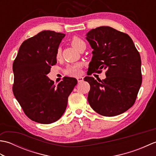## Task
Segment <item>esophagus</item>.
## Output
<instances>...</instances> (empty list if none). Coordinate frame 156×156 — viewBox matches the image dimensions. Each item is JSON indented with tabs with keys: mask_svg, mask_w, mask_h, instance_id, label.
Instances as JSON below:
<instances>
[{
	"mask_svg": "<svg viewBox=\"0 0 156 156\" xmlns=\"http://www.w3.org/2000/svg\"><path fill=\"white\" fill-rule=\"evenodd\" d=\"M77 80H78V82H82L84 81V78L82 77V76H79V77L77 78Z\"/></svg>",
	"mask_w": 156,
	"mask_h": 156,
	"instance_id": "obj_1",
	"label": "esophagus"
}]
</instances>
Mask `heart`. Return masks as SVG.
<instances>
[{"label": "heart", "instance_id": "b5f03b06", "mask_svg": "<svg viewBox=\"0 0 156 156\" xmlns=\"http://www.w3.org/2000/svg\"><path fill=\"white\" fill-rule=\"evenodd\" d=\"M71 44L76 49L79 50V49L81 46L85 44L84 41L78 37H74L71 40ZM61 51L59 49H58L57 52H56V58H59L60 57ZM80 68L81 64H76L74 65H69L67 68L65 69L64 72L66 75L70 76H77L80 73Z\"/></svg>", "mask_w": 156, "mask_h": 156}]
</instances>
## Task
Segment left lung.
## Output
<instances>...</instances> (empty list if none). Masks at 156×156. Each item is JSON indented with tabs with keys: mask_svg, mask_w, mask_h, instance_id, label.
<instances>
[{
	"mask_svg": "<svg viewBox=\"0 0 156 156\" xmlns=\"http://www.w3.org/2000/svg\"><path fill=\"white\" fill-rule=\"evenodd\" d=\"M86 39L93 49L88 75L107 69L102 80L84 78L90 86L89 104L106 117L123 113L135 103L141 85L140 53L127 34L108 26L92 29Z\"/></svg>",
	"mask_w": 156,
	"mask_h": 156,
	"instance_id": "obj_1",
	"label": "left lung"
}]
</instances>
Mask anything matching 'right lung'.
<instances>
[{"label": "right lung", "instance_id": "1", "mask_svg": "<svg viewBox=\"0 0 156 156\" xmlns=\"http://www.w3.org/2000/svg\"><path fill=\"white\" fill-rule=\"evenodd\" d=\"M65 34L42 31L23 42L12 64V91L25 114L41 124L55 122L65 112L77 80L64 77L57 87L48 77L57 63L56 52Z\"/></svg>", "mask_w": 156, "mask_h": 156}]
</instances>
